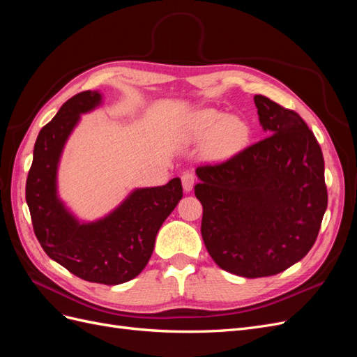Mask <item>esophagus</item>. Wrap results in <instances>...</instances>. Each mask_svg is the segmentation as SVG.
I'll return each instance as SVG.
<instances>
[{
  "mask_svg": "<svg viewBox=\"0 0 357 357\" xmlns=\"http://www.w3.org/2000/svg\"><path fill=\"white\" fill-rule=\"evenodd\" d=\"M181 183H183V189H185L186 192L192 190L193 185H195V176H193V172H190V171L183 172V174H181Z\"/></svg>",
  "mask_w": 357,
  "mask_h": 357,
  "instance_id": "esophagus-1",
  "label": "esophagus"
}]
</instances>
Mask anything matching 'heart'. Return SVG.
Instances as JSON below:
<instances>
[{"mask_svg": "<svg viewBox=\"0 0 357 357\" xmlns=\"http://www.w3.org/2000/svg\"><path fill=\"white\" fill-rule=\"evenodd\" d=\"M215 130L218 131L215 133V143L222 150H232L243 146L250 135L248 125L238 117L225 119V116L218 112L201 113L195 122V132L208 137Z\"/></svg>", "mask_w": 357, "mask_h": 357, "instance_id": "1", "label": "heart"}]
</instances>
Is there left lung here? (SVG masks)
Instances as JSON below:
<instances>
[{"label":"left lung","mask_w":357,"mask_h":357,"mask_svg":"<svg viewBox=\"0 0 357 357\" xmlns=\"http://www.w3.org/2000/svg\"><path fill=\"white\" fill-rule=\"evenodd\" d=\"M255 104L266 138L197 168L201 234L213 261L247 278L275 275L314 245L328 207L325 160L294 110L264 95Z\"/></svg>","instance_id":"left-lung-1"}]
</instances>
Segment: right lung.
Returning <instances> with one entry per match:
<instances>
[{
    "label": "right lung",
    "instance_id": "obj_1",
    "mask_svg": "<svg viewBox=\"0 0 357 357\" xmlns=\"http://www.w3.org/2000/svg\"><path fill=\"white\" fill-rule=\"evenodd\" d=\"M101 102L100 92L84 91L63 104L41 128L26 178L32 228L53 261L86 282L121 284L143 271L156 234L183 197L178 177L165 186L137 189L104 219L80 223L56 195L58 162L80 114Z\"/></svg>",
    "mask_w": 357,
    "mask_h": 357
}]
</instances>
